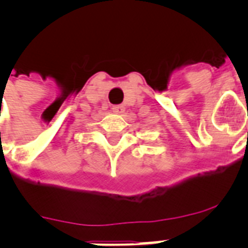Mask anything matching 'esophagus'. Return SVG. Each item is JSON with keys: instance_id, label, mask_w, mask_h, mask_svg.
<instances>
[{"instance_id": "esophagus-1", "label": "esophagus", "mask_w": 248, "mask_h": 248, "mask_svg": "<svg viewBox=\"0 0 248 248\" xmlns=\"http://www.w3.org/2000/svg\"><path fill=\"white\" fill-rule=\"evenodd\" d=\"M112 110L116 113V114H122V113L124 112V105H114L112 108Z\"/></svg>"}]
</instances>
